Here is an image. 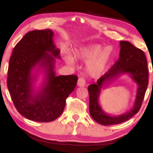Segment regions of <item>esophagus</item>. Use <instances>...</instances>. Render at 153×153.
Wrapping results in <instances>:
<instances>
[{"label": "esophagus", "instance_id": "34e87169", "mask_svg": "<svg viewBox=\"0 0 153 153\" xmlns=\"http://www.w3.org/2000/svg\"><path fill=\"white\" fill-rule=\"evenodd\" d=\"M85 85H86V81H85V79L82 78V77L79 78L78 80H77V86L79 87H82L84 86Z\"/></svg>", "mask_w": 153, "mask_h": 153}]
</instances>
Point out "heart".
<instances>
[{
  "instance_id": "b5f03b06",
  "label": "heart",
  "mask_w": 153,
  "mask_h": 153,
  "mask_svg": "<svg viewBox=\"0 0 153 153\" xmlns=\"http://www.w3.org/2000/svg\"><path fill=\"white\" fill-rule=\"evenodd\" d=\"M75 57L79 60L87 61L86 69L90 76L97 77L104 74L112 59L113 51L110 46L102 48L98 44L81 46L74 49ZM69 63H74L71 55L67 56Z\"/></svg>"
}]
</instances>
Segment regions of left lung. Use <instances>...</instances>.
<instances>
[{"label": "left lung", "instance_id": "left-lung-1", "mask_svg": "<svg viewBox=\"0 0 153 153\" xmlns=\"http://www.w3.org/2000/svg\"><path fill=\"white\" fill-rule=\"evenodd\" d=\"M120 58L107 73L88 88L89 92V110L91 117L104 126L115 125L124 122L138 112L142 106L149 84V69L145 54L128 41L120 42ZM129 74L138 86L133 107L120 116H110L100 107L98 98L102 86L121 74Z\"/></svg>", "mask_w": 153, "mask_h": 153}]
</instances>
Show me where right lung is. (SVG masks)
Listing matches in <instances>:
<instances>
[{"instance_id": "obj_1", "label": "right lung", "mask_w": 153, "mask_h": 153, "mask_svg": "<svg viewBox=\"0 0 153 153\" xmlns=\"http://www.w3.org/2000/svg\"><path fill=\"white\" fill-rule=\"evenodd\" d=\"M53 36L50 29L27 32L15 45L9 63L7 87L15 107L24 117L38 122H51L61 115L77 82L75 75H55V58L61 56ZM37 66L45 77L36 91L32 70Z\"/></svg>"}]
</instances>
